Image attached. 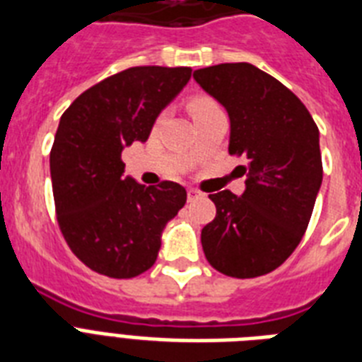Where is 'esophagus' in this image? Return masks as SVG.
<instances>
[{"mask_svg": "<svg viewBox=\"0 0 362 362\" xmlns=\"http://www.w3.org/2000/svg\"><path fill=\"white\" fill-rule=\"evenodd\" d=\"M199 196H202V192L196 189H189V192H187V198H189V202H194V199H198Z\"/></svg>", "mask_w": 362, "mask_h": 362, "instance_id": "esophagus-1", "label": "esophagus"}]
</instances>
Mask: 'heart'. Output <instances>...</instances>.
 <instances>
[{
    "mask_svg": "<svg viewBox=\"0 0 362 362\" xmlns=\"http://www.w3.org/2000/svg\"><path fill=\"white\" fill-rule=\"evenodd\" d=\"M189 110L192 117L199 119V117H204V115H209L213 112H218V104L215 100L211 99V97H205V95H199V97H194V99L189 103Z\"/></svg>",
    "mask_w": 362,
    "mask_h": 362,
    "instance_id": "obj_1",
    "label": "heart"
}]
</instances>
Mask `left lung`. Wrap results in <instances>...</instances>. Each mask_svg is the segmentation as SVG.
Listing matches in <instances>:
<instances>
[{
  "label": "left lung",
  "mask_w": 362,
  "mask_h": 362,
  "mask_svg": "<svg viewBox=\"0 0 362 362\" xmlns=\"http://www.w3.org/2000/svg\"><path fill=\"white\" fill-rule=\"evenodd\" d=\"M194 80L226 108L228 151L248 158L241 196H209L216 216L202 230L205 258L228 276H262L290 258L310 222L323 179L320 131L284 83L250 63L198 69Z\"/></svg>",
  "instance_id": "1"
}]
</instances>
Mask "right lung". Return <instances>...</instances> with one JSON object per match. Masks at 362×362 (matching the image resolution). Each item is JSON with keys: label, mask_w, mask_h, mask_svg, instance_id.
<instances>
[{"label": "right lung", "mask_w": 362, "mask_h": 362, "mask_svg": "<svg viewBox=\"0 0 362 362\" xmlns=\"http://www.w3.org/2000/svg\"><path fill=\"white\" fill-rule=\"evenodd\" d=\"M190 74V66H132L83 91L59 119L50 153L57 222L74 256L97 273L132 279L147 271L187 202L173 181L146 187L125 175L121 153L147 141Z\"/></svg>", "instance_id": "obj_1"}]
</instances>
